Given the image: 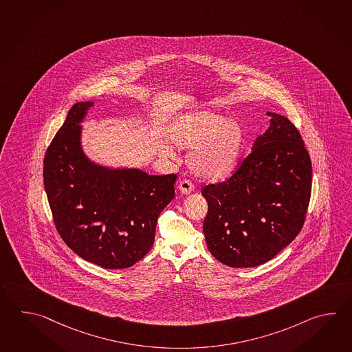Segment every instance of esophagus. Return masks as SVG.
I'll return each mask as SVG.
<instances>
[{"label":"esophagus","instance_id":"1","mask_svg":"<svg viewBox=\"0 0 352 352\" xmlns=\"http://www.w3.org/2000/svg\"><path fill=\"white\" fill-rule=\"evenodd\" d=\"M194 184L189 179H183L179 182V190L183 194H190L193 192Z\"/></svg>","mask_w":352,"mask_h":352}]
</instances>
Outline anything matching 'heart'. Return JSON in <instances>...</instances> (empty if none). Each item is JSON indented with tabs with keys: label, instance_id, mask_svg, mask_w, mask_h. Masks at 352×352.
I'll return each mask as SVG.
<instances>
[{
	"label": "heart",
	"instance_id": "1",
	"mask_svg": "<svg viewBox=\"0 0 352 352\" xmlns=\"http://www.w3.org/2000/svg\"><path fill=\"white\" fill-rule=\"evenodd\" d=\"M169 134L178 146H194L188 164L195 174L207 179H219L228 175L243 151L242 125L213 111H197L180 116L173 122ZM163 151L168 155L174 153L168 145Z\"/></svg>",
	"mask_w": 352,
	"mask_h": 352
}]
</instances>
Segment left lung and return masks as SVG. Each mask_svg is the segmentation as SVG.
Instances as JSON below:
<instances>
[{"label":"left lung","mask_w":352,"mask_h":352,"mask_svg":"<svg viewBox=\"0 0 352 352\" xmlns=\"http://www.w3.org/2000/svg\"><path fill=\"white\" fill-rule=\"evenodd\" d=\"M227 179L201 188L208 201L203 232L223 265L256 267L277 256L301 232L312 189V163L298 129L283 115Z\"/></svg>","instance_id":"1"}]
</instances>
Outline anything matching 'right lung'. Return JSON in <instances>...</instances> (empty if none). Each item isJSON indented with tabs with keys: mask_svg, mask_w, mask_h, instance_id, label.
Instances as JSON below:
<instances>
[{
	"mask_svg": "<svg viewBox=\"0 0 352 352\" xmlns=\"http://www.w3.org/2000/svg\"><path fill=\"white\" fill-rule=\"evenodd\" d=\"M91 101L76 102L43 158L52 219L67 247L102 268L135 265L151 251L157 221L174 198L175 174L111 170L81 151L79 122Z\"/></svg>",
	"mask_w": 352,
	"mask_h": 352,
	"instance_id": "right-lung-1",
	"label": "right lung"
}]
</instances>
